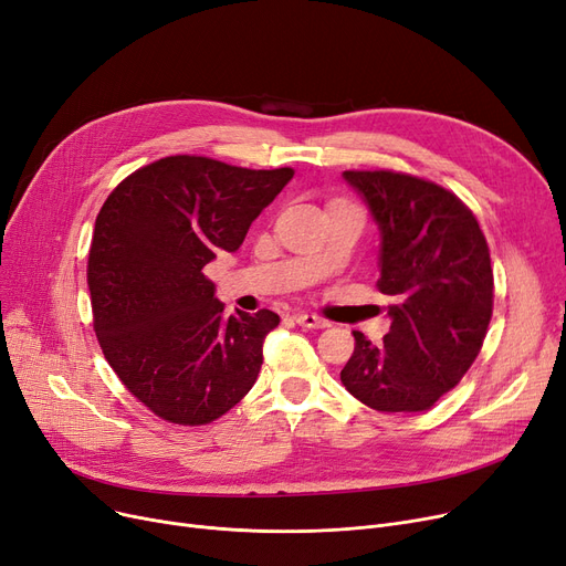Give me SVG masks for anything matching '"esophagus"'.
Returning a JSON list of instances; mask_svg holds the SVG:
<instances>
[{"label":"esophagus","mask_w":566,"mask_h":566,"mask_svg":"<svg viewBox=\"0 0 566 566\" xmlns=\"http://www.w3.org/2000/svg\"><path fill=\"white\" fill-rule=\"evenodd\" d=\"M296 324L298 326H303V328H326L328 326V322L326 318H322V316H316V314H296Z\"/></svg>","instance_id":"esophagus-1"}]
</instances>
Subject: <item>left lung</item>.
<instances>
[{
	"instance_id": "1",
	"label": "left lung",
	"mask_w": 566,
	"mask_h": 566,
	"mask_svg": "<svg viewBox=\"0 0 566 566\" xmlns=\"http://www.w3.org/2000/svg\"><path fill=\"white\" fill-rule=\"evenodd\" d=\"M379 227V291L390 331L356 347L339 379L377 411H426L481 352L493 316V268L476 217L455 193L392 170H344Z\"/></svg>"
}]
</instances>
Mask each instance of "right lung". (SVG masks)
Segmentation results:
<instances>
[{
  "label": "right lung",
  "mask_w": 566,
  "mask_h": 566,
  "mask_svg": "<svg viewBox=\"0 0 566 566\" xmlns=\"http://www.w3.org/2000/svg\"><path fill=\"white\" fill-rule=\"evenodd\" d=\"M291 178V168L176 155L122 180L96 214L94 333L119 381L159 419L206 426L254 386L280 316H227L203 268L240 248Z\"/></svg>",
  "instance_id": "obj_1"
}]
</instances>
